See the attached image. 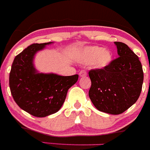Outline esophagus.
<instances>
[{"mask_svg": "<svg viewBox=\"0 0 150 150\" xmlns=\"http://www.w3.org/2000/svg\"><path fill=\"white\" fill-rule=\"evenodd\" d=\"M79 75H80V77H81V78H83V77H86L87 75L86 72L85 70H81V72H79Z\"/></svg>", "mask_w": 150, "mask_h": 150, "instance_id": "obj_1", "label": "esophagus"}]
</instances>
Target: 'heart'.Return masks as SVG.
<instances>
[{"label":"heart","instance_id":"heart-1","mask_svg":"<svg viewBox=\"0 0 150 150\" xmlns=\"http://www.w3.org/2000/svg\"><path fill=\"white\" fill-rule=\"evenodd\" d=\"M113 59V53L108 49L98 46H92L85 48L81 56V62L90 63L94 62V67L103 69L108 66Z\"/></svg>","mask_w":150,"mask_h":150}]
</instances>
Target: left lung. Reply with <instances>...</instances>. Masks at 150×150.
I'll list each match as a JSON object with an SVG mask.
<instances>
[{"label": "left lung", "instance_id": "1", "mask_svg": "<svg viewBox=\"0 0 150 150\" xmlns=\"http://www.w3.org/2000/svg\"><path fill=\"white\" fill-rule=\"evenodd\" d=\"M119 57L103 69H91L88 96L100 111L117 115L139 99L144 73L139 57L123 42H114Z\"/></svg>", "mask_w": 150, "mask_h": 150}]
</instances>
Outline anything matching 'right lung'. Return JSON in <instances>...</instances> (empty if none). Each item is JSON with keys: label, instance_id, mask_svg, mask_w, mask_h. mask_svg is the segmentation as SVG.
Returning <instances> with one entry per match:
<instances>
[{"label": "right lung", "instance_id": "right-lung-1", "mask_svg": "<svg viewBox=\"0 0 150 150\" xmlns=\"http://www.w3.org/2000/svg\"><path fill=\"white\" fill-rule=\"evenodd\" d=\"M53 43L30 45L14 58L9 74L10 90L15 103L36 117L59 111L68 89L78 79V75L62 76L36 70L33 64L36 53Z\"/></svg>", "mask_w": 150, "mask_h": 150}]
</instances>
